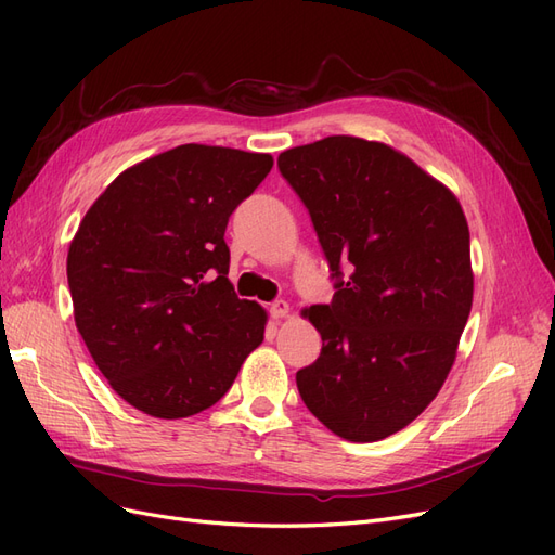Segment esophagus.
<instances>
[{"label":"esophagus","mask_w":555,"mask_h":555,"mask_svg":"<svg viewBox=\"0 0 555 555\" xmlns=\"http://www.w3.org/2000/svg\"><path fill=\"white\" fill-rule=\"evenodd\" d=\"M289 312H292V308L287 300H278V304L271 306V317L275 319V322H280V319H287Z\"/></svg>","instance_id":"esophagus-1"}]
</instances>
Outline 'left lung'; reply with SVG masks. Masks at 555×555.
Instances as JSON below:
<instances>
[{
    "label": "left lung",
    "instance_id": "left-lung-1",
    "mask_svg": "<svg viewBox=\"0 0 555 555\" xmlns=\"http://www.w3.org/2000/svg\"><path fill=\"white\" fill-rule=\"evenodd\" d=\"M278 166L335 278L331 306L300 312L322 354L296 373L298 393L338 438L384 440L430 405L456 361L475 294L465 212L379 141L328 137L284 150Z\"/></svg>",
    "mask_w": 555,
    "mask_h": 555
}]
</instances>
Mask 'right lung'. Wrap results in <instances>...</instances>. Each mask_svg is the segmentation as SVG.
I'll list each match as a JSON object with an SVG mask.
<instances>
[{
    "label": "right lung",
    "mask_w": 555,
    "mask_h": 555,
    "mask_svg": "<svg viewBox=\"0 0 555 555\" xmlns=\"http://www.w3.org/2000/svg\"><path fill=\"white\" fill-rule=\"evenodd\" d=\"M273 157L184 143L96 196L66 255L80 338L111 389L155 418L212 408L263 343L268 314L229 282V215Z\"/></svg>",
    "instance_id": "1"
}]
</instances>
